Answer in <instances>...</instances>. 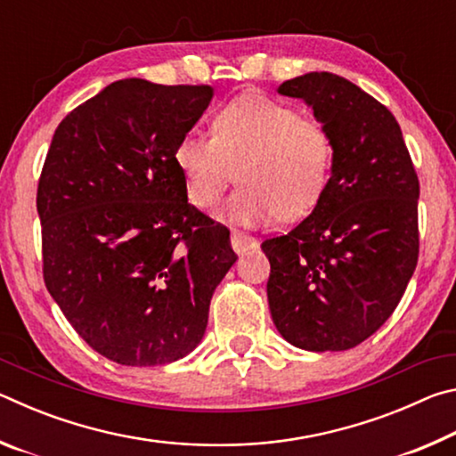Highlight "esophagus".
<instances>
[{"label": "esophagus", "mask_w": 456, "mask_h": 456, "mask_svg": "<svg viewBox=\"0 0 456 456\" xmlns=\"http://www.w3.org/2000/svg\"><path fill=\"white\" fill-rule=\"evenodd\" d=\"M256 245H257V241L249 235L239 233V231H233V233H231V247H233V251L237 253V256H243L247 249H251V247H256Z\"/></svg>", "instance_id": "34e87169"}]
</instances>
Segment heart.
<instances>
[{"mask_svg": "<svg viewBox=\"0 0 456 456\" xmlns=\"http://www.w3.org/2000/svg\"><path fill=\"white\" fill-rule=\"evenodd\" d=\"M175 165L191 205L215 209L235 181L227 217L256 227L277 217L299 221L320 203L328 187L331 141L320 122L261 94H243L223 106L213 136L187 133L175 146Z\"/></svg>", "mask_w": 456, "mask_h": 456, "instance_id": "heart-1", "label": "heart"}]
</instances>
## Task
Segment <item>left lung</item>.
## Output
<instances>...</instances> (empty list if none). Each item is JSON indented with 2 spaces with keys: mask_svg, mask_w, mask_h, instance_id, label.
Returning a JSON list of instances; mask_svg holds the SVG:
<instances>
[{
  "mask_svg": "<svg viewBox=\"0 0 456 456\" xmlns=\"http://www.w3.org/2000/svg\"><path fill=\"white\" fill-rule=\"evenodd\" d=\"M331 141L328 187L310 217L265 239L269 312L285 342L342 352L396 310L419 261V176L388 108L330 72L283 82Z\"/></svg>",
  "mask_w": 456,
  "mask_h": 456,
  "instance_id": "1",
  "label": "left lung"
}]
</instances>
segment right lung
I'll list each match as a JSON object with an SVG mask.
<instances>
[{"mask_svg": "<svg viewBox=\"0 0 456 456\" xmlns=\"http://www.w3.org/2000/svg\"><path fill=\"white\" fill-rule=\"evenodd\" d=\"M211 86L108 84L53 133L37 184L44 281L92 350L163 366L200 344L237 261L229 231L189 205L175 146Z\"/></svg>", "mask_w": 456, "mask_h": 456, "instance_id": "add662e5", "label": "right lung"}]
</instances>
